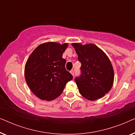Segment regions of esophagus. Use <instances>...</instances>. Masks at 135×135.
Returning <instances> with one entry per match:
<instances>
[{"label":"esophagus","mask_w":135,"mask_h":135,"mask_svg":"<svg viewBox=\"0 0 135 135\" xmlns=\"http://www.w3.org/2000/svg\"><path fill=\"white\" fill-rule=\"evenodd\" d=\"M70 73H71V74L73 75H74V70H71V71H70Z\"/></svg>","instance_id":"esophagus-1"}]
</instances>
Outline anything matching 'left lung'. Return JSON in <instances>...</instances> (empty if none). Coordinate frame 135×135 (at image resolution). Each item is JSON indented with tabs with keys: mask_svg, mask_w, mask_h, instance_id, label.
I'll return each instance as SVG.
<instances>
[{
	"mask_svg": "<svg viewBox=\"0 0 135 135\" xmlns=\"http://www.w3.org/2000/svg\"><path fill=\"white\" fill-rule=\"evenodd\" d=\"M72 45L81 62V74L75 79L80 95L91 101L103 97L114 83V69L109 59L93 44L73 43Z\"/></svg>",
	"mask_w": 135,
	"mask_h": 135,
	"instance_id": "8db88e82",
	"label": "left lung"
}]
</instances>
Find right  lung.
Here are the masks:
<instances>
[{
  "mask_svg": "<svg viewBox=\"0 0 135 135\" xmlns=\"http://www.w3.org/2000/svg\"><path fill=\"white\" fill-rule=\"evenodd\" d=\"M68 44L49 42L40 44L27 59L25 75L27 85L36 97L51 101L63 91L73 77L65 68L62 58Z\"/></svg>",
  "mask_w": 135,
  "mask_h": 135,
  "instance_id": "1",
  "label": "right lung"
}]
</instances>
